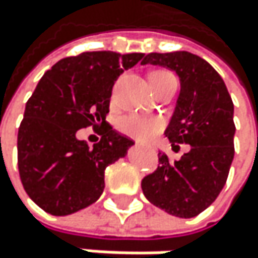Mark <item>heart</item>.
Returning <instances> with one entry per match:
<instances>
[{"label":"heart","instance_id":"1","mask_svg":"<svg viewBox=\"0 0 258 258\" xmlns=\"http://www.w3.org/2000/svg\"><path fill=\"white\" fill-rule=\"evenodd\" d=\"M173 74L164 71V69H158V71H152L150 73V83L152 88L156 90V88L168 77H172ZM162 128V120L155 117V116H144V114H126L119 120V130L126 135L132 136L138 141H150L152 138H155Z\"/></svg>","mask_w":258,"mask_h":258}]
</instances>
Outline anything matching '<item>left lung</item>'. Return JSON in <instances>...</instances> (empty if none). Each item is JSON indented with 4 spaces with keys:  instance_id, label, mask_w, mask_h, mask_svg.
Segmentation results:
<instances>
[{
    "instance_id": "obj_1",
    "label": "left lung",
    "mask_w": 258,
    "mask_h": 258,
    "mask_svg": "<svg viewBox=\"0 0 258 258\" xmlns=\"http://www.w3.org/2000/svg\"><path fill=\"white\" fill-rule=\"evenodd\" d=\"M175 71L181 91L165 136L189 152L172 162L159 153L158 168L144 176L145 198L167 214L192 218L207 209L226 184L234 159V103L221 76L201 57L185 52L147 54L142 64Z\"/></svg>"
}]
</instances>
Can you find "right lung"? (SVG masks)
<instances>
[{
	"instance_id": "add662e5",
	"label": "right lung",
	"mask_w": 258,
	"mask_h": 258,
	"mask_svg": "<svg viewBox=\"0 0 258 258\" xmlns=\"http://www.w3.org/2000/svg\"><path fill=\"white\" fill-rule=\"evenodd\" d=\"M144 54L83 52L57 61L29 97L18 128L20 179L38 207L69 215L99 200L105 168L126 155L135 142L105 120L113 86ZM93 126L102 138L93 147L77 132Z\"/></svg>"
}]
</instances>
